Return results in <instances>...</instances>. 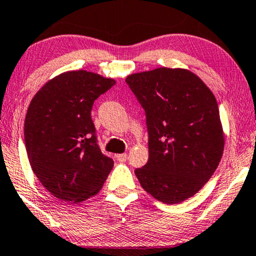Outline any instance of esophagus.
Masks as SVG:
<instances>
[{"label": "esophagus", "mask_w": 256, "mask_h": 256, "mask_svg": "<svg viewBox=\"0 0 256 256\" xmlns=\"http://www.w3.org/2000/svg\"><path fill=\"white\" fill-rule=\"evenodd\" d=\"M116 159H117L118 161H120V162H125V161L128 160V154H125V153H123V154H117Z\"/></svg>", "instance_id": "esophagus-1"}]
</instances>
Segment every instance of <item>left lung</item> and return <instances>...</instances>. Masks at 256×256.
Masks as SVG:
<instances>
[{
	"label": "left lung",
	"instance_id": "8db88e82",
	"mask_svg": "<svg viewBox=\"0 0 256 256\" xmlns=\"http://www.w3.org/2000/svg\"><path fill=\"white\" fill-rule=\"evenodd\" d=\"M145 110L148 161L134 172L154 198L178 204L195 195L217 169L224 134L217 100L186 70L156 68L128 75Z\"/></svg>",
	"mask_w": 256,
	"mask_h": 256
}]
</instances>
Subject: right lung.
Masks as SVG:
<instances>
[{
  "mask_svg": "<svg viewBox=\"0 0 256 256\" xmlns=\"http://www.w3.org/2000/svg\"><path fill=\"white\" fill-rule=\"evenodd\" d=\"M114 80L87 70L48 81L28 106L24 140L31 168L53 196L78 203L96 195L114 167L98 146L94 102Z\"/></svg>",
  "mask_w": 256,
  "mask_h": 256,
  "instance_id": "obj_1",
  "label": "right lung"
}]
</instances>
